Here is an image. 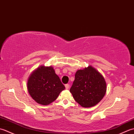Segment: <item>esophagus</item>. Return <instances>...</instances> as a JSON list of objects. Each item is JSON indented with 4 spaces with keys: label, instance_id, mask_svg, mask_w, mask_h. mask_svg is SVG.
<instances>
[{
    "label": "esophagus",
    "instance_id": "esophagus-1",
    "mask_svg": "<svg viewBox=\"0 0 134 134\" xmlns=\"http://www.w3.org/2000/svg\"><path fill=\"white\" fill-rule=\"evenodd\" d=\"M65 89H69V87H70V85L69 84H65Z\"/></svg>",
    "mask_w": 134,
    "mask_h": 134
}]
</instances>
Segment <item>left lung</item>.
Listing matches in <instances>:
<instances>
[{
	"label": "left lung",
	"mask_w": 134,
	"mask_h": 134,
	"mask_svg": "<svg viewBox=\"0 0 134 134\" xmlns=\"http://www.w3.org/2000/svg\"><path fill=\"white\" fill-rule=\"evenodd\" d=\"M70 91L81 106L90 108L103 98L106 93L107 83L103 76L90 65L76 71Z\"/></svg>",
	"instance_id": "1"
}]
</instances>
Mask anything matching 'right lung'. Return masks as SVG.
I'll use <instances>...</instances> for the list:
<instances>
[{"label":"right lung","mask_w":134,"mask_h":134,"mask_svg":"<svg viewBox=\"0 0 134 134\" xmlns=\"http://www.w3.org/2000/svg\"><path fill=\"white\" fill-rule=\"evenodd\" d=\"M27 90L38 104L47 105L56 100L65 87L52 66L41 65L31 74L27 83Z\"/></svg>","instance_id":"right-lung-1"}]
</instances>
